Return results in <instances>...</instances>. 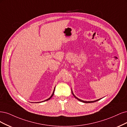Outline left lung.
Wrapping results in <instances>:
<instances>
[{
	"mask_svg": "<svg viewBox=\"0 0 127 127\" xmlns=\"http://www.w3.org/2000/svg\"><path fill=\"white\" fill-rule=\"evenodd\" d=\"M71 90H72V94H73V96H74V97H75V98H76V99H77V100H78L79 101H81V102H84V103H93V102H96V101H99V100H100L101 99H98V100H95V101H83V100H81V99H79L78 97H77L74 95V93H73V91H72V90L71 89Z\"/></svg>",
	"mask_w": 127,
	"mask_h": 127,
	"instance_id": "left-lung-1",
	"label": "left lung"
}]
</instances>
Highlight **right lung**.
<instances>
[{
	"label": "right lung",
	"instance_id": "1",
	"mask_svg": "<svg viewBox=\"0 0 127 127\" xmlns=\"http://www.w3.org/2000/svg\"><path fill=\"white\" fill-rule=\"evenodd\" d=\"M55 87L54 88V91H53V93H52V95H51V96L49 97V98H48L47 99H46V100H44V101H42V102H44V101H48V100H50L51 98L53 96V95H54V91H55ZM36 103H38V102H36Z\"/></svg>",
	"mask_w": 127,
	"mask_h": 127
}]
</instances>
